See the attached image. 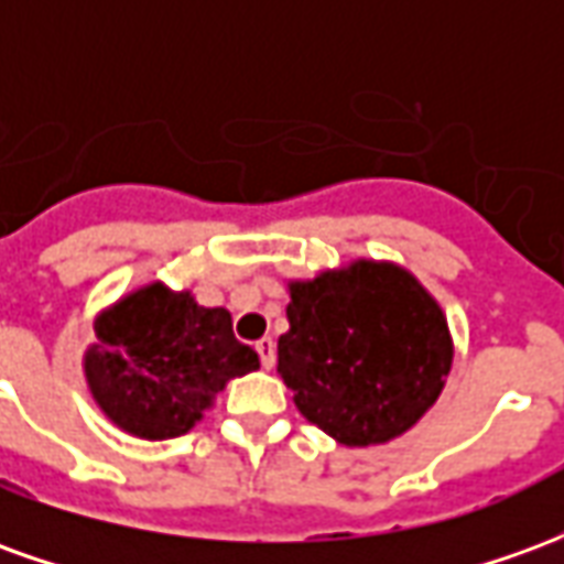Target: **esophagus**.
Wrapping results in <instances>:
<instances>
[{
    "label": "esophagus",
    "instance_id": "obj_1",
    "mask_svg": "<svg viewBox=\"0 0 564 564\" xmlns=\"http://www.w3.org/2000/svg\"><path fill=\"white\" fill-rule=\"evenodd\" d=\"M257 354L262 359V368H274V359H278V354H274V338H259Z\"/></svg>",
    "mask_w": 564,
    "mask_h": 564
}]
</instances>
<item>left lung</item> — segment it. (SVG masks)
Masks as SVG:
<instances>
[{
  "label": "left lung",
  "instance_id": "left-lung-1",
  "mask_svg": "<svg viewBox=\"0 0 564 564\" xmlns=\"http://www.w3.org/2000/svg\"><path fill=\"white\" fill-rule=\"evenodd\" d=\"M278 375L347 447L402 435L435 404L453 347L435 299L395 265L356 262L290 286Z\"/></svg>",
  "mask_w": 564,
  "mask_h": 564
}]
</instances>
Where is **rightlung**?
I'll list each match as a JSON object with an SVG mask.
<instances>
[{
	"label": "right lung",
	"instance_id": "add662e5",
	"mask_svg": "<svg viewBox=\"0 0 564 564\" xmlns=\"http://www.w3.org/2000/svg\"><path fill=\"white\" fill-rule=\"evenodd\" d=\"M84 368L120 429L165 441L189 432L226 380L257 371L259 356L235 338L226 307L150 283L99 317Z\"/></svg>",
	"mask_w": 564,
	"mask_h": 564
}]
</instances>
